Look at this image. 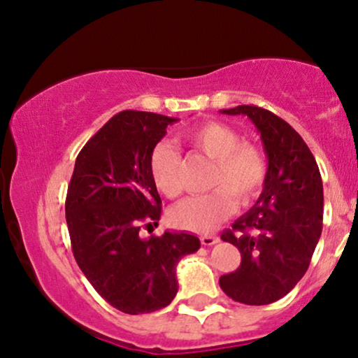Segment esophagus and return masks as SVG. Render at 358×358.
<instances>
[{
  "mask_svg": "<svg viewBox=\"0 0 358 358\" xmlns=\"http://www.w3.org/2000/svg\"><path fill=\"white\" fill-rule=\"evenodd\" d=\"M200 241L203 246H213V244H216L220 241L218 236H211V234H205V236L200 238Z\"/></svg>",
  "mask_w": 358,
  "mask_h": 358,
  "instance_id": "esophagus-1",
  "label": "esophagus"
}]
</instances>
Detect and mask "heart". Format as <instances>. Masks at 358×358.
Instances as JSON below:
<instances>
[{
    "mask_svg": "<svg viewBox=\"0 0 358 358\" xmlns=\"http://www.w3.org/2000/svg\"><path fill=\"white\" fill-rule=\"evenodd\" d=\"M192 147L215 160L211 170L210 193L189 196L170 211L176 228L192 233H210L221 221L228 220L239 206H248L259 196L268 176V162L256 145L243 143L233 127L220 122H206L187 134ZM153 183L165 196L182 193V157L173 145L160 142L150 153Z\"/></svg>",
    "mask_w": 358,
    "mask_h": 358,
    "instance_id": "obj_1",
    "label": "heart"
}]
</instances>
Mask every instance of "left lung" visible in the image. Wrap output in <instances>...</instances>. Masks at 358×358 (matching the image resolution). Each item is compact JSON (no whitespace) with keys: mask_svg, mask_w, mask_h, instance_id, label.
I'll return each mask as SVG.
<instances>
[{"mask_svg":"<svg viewBox=\"0 0 358 358\" xmlns=\"http://www.w3.org/2000/svg\"><path fill=\"white\" fill-rule=\"evenodd\" d=\"M248 115L268 157L264 188L250 211L221 234L241 252V264L220 278L233 301L266 306L291 292L309 268L322 233L324 188L306 142L286 120L256 106L223 108Z\"/></svg>","mask_w":358,"mask_h":358,"instance_id":"obj_1","label":"left lung"}]
</instances>
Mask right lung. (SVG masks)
<instances>
[{"mask_svg": "<svg viewBox=\"0 0 358 358\" xmlns=\"http://www.w3.org/2000/svg\"><path fill=\"white\" fill-rule=\"evenodd\" d=\"M178 119L124 110L112 117L76 158L66 221L76 261L92 287L125 314L166 307L178 292L176 264L200 250L185 231L140 236L158 224L162 200L150 153Z\"/></svg>", "mask_w": 358, "mask_h": 358, "instance_id": "obj_1", "label": "right lung"}]
</instances>
